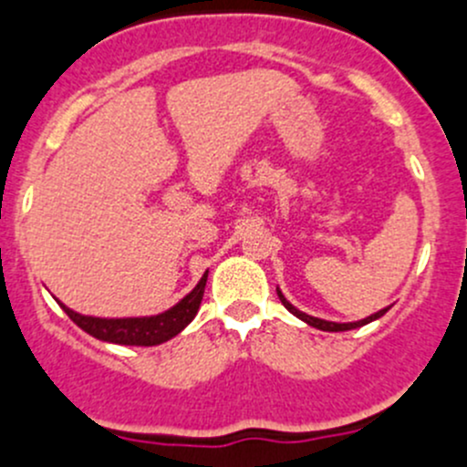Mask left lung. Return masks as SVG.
I'll use <instances>...</instances> for the list:
<instances>
[{"instance_id": "left-lung-1", "label": "left lung", "mask_w": 467, "mask_h": 467, "mask_svg": "<svg viewBox=\"0 0 467 467\" xmlns=\"http://www.w3.org/2000/svg\"><path fill=\"white\" fill-rule=\"evenodd\" d=\"M277 296H280L282 305H285V307L289 309V312L294 314V317H298L300 321H305V323H307V325H312V327H317V329H323V332H346V329H355V327H361V325H366V323L375 321V318H381V317H384L386 312H389V307H384V309H379L378 314H373V317H368V318H361V321H355V323H332V321H323V318H317V317H309V314H305V312H300V309H296L294 305H291L289 300H286L285 296H282V291H280V289H277Z\"/></svg>"}]
</instances>
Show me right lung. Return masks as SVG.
Instances as JSON below:
<instances>
[{
	"label": "right lung",
	"instance_id": "1",
	"mask_svg": "<svg viewBox=\"0 0 467 467\" xmlns=\"http://www.w3.org/2000/svg\"><path fill=\"white\" fill-rule=\"evenodd\" d=\"M207 271L201 277L199 285L185 296L178 305H173L167 312L158 314V317H142V318H97V317H83V314L72 312L60 303L69 318L88 332L89 337L99 338V341L117 343V346H160V343L169 341L176 334H181L192 321H194L196 312L201 307V300L205 294Z\"/></svg>",
	"mask_w": 467,
	"mask_h": 467
}]
</instances>
